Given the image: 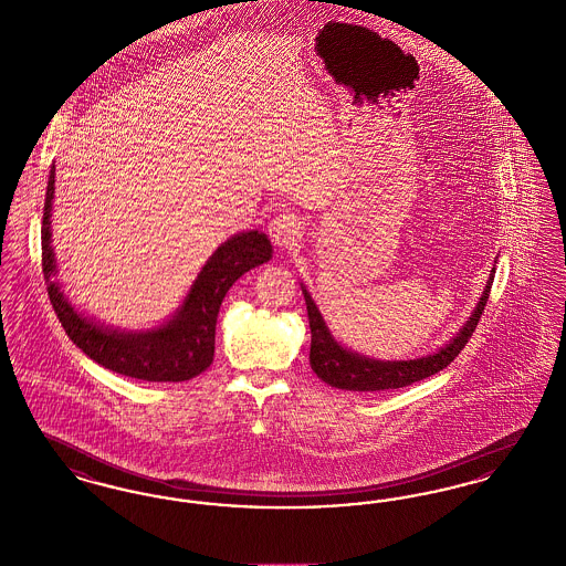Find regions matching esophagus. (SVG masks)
<instances>
[{
  "label": "esophagus",
  "mask_w": 566,
  "mask_h": 566,
  "mask_svg": "<svg viewBox=\"0 0 566 566\" xmlns=\"http://www.w3.org/2000/svg\"><path fill=\"white\" fill-rule=\"evenodd\" d=\"M268 231L277 248H293L301 238V222L295 214L273 216Z\"/></svg>",
  "instance_id": "obj_1"
}]
</instances>
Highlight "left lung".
I'll return each mask as SVG.
<instances>
[{
    "label": "left lung",
    "mask_w": 566,
    "mask_h": 566,
    "mask_svg": "<svg viewBox=\"0 0 566 566\" xmlns=\"http://www.w3.org/2000/svg\"><path fill=\"white\" fill-rule=\"evenodd\" d=\"M494 270L490 271V277L485 282L484 293L480 296L471 318L464 323V326L457 333V337L446 344L443 348L422 358L413 360H376L360 356L358 352L346 350L342 348L328 326L324 323L321 310L316 307L312 295L303 289L305 305H307V318H310V328H312V348H310V365L314 374L323 379L324 384L342 388V390H358V392H374V390H390V388H403L413 381H420L424 377L434 376L441 369H446L460 350L467 346L471 339L475 326L482 318L485 301L490 296L492 280H494Z\"/></svg>",
    "instance_id": "obj_1"
}]
</instances>
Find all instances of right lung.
<instances>
[{
    "label": "right lung",
    "mask_w": 566,
    "mask_h": 566,
    "mask_svg": "<svg viewBox=\"0 0 566 566\" xmlns=\"http://www.w3.org/2000/svg\"><path fill=\"white\" fill-rule=\"evenodd\" d=\"M54 197V165L49 176L42 218V271L49 282L54 314L67 337L88 358L114 374L146 381H185L206 371L214 360L216 318L227 291L271 259L265 233L243 231L216 248L190 286L178 312L161 326L148 331H118L81 314L54 282L51 210Z\"/></svg>",
    "instance_id": "obj_1"
}]
</instances>
